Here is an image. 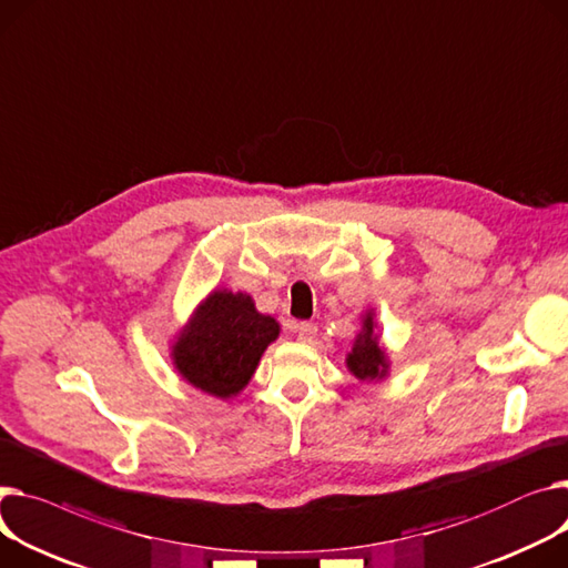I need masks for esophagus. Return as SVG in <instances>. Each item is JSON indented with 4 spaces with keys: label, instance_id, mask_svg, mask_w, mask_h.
I'll return each mask as SVG.
<instances>
[{
    "label": "esophagus",
    "instance_id": "1",
    "mask_svg": "<svg viewBox=\"0 0 568 568\" xmlns=\"http://www.w3.org/2000/svg\"><path fill=\"white\" fill-rule=\"evenodd\" d=\"M296 335H298V339H306V343H311V339L317 335V326L313 322H298Z\"/></svg>",
    "mask_w": 568,
    "mask_h": 568
}]
</instances>
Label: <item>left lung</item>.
I'll use <instances>...</instances> for the list:
<instances>
[{
	"label": "left lung",
	"instance_id": "left-lung-1",
	"mask_svg": "<svg viewBox=\"0 0 568 568\" xmlns=\"http://www.w3.org/2000/svg\"><path fill=\"white\" fill-rule=\"evenodd\" d=\"M349 369L358 376L361 382H374V379H382L386 374V358L384 352L376 345V335H374V324L372 317L367 315L363 322V331L356 337V345L347 358Z\"/></svg>",
	"mask_w": 568,
	"mask_h": 568
}]
</instances>
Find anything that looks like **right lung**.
<instances>
[{
    "label": "right lung",
    "mask_w": 568,
    "mask_h": 568,
    "mask_svg": "<svg viewBox=\"0 0 568 568\" xmlns=\"http://www.w3.org/2000/svg\"><path fill=\"white\" fill-rule=\"evenodd\" d=\"M276 337V320L260 315L251 296L214 292L180 335L175 367L196 388L233 397L248 384L262 352Z\"/></svg>",
    "instance_id": "add662e5"
}]
</instances>
